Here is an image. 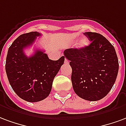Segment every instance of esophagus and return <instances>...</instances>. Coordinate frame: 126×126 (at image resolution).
<instances>
[{"mask_svg":"<svg viewBox=\"0 0 126 126\" xmlns=\"http://www.w3.org/2000/svg\"><path fill=\"white\" fill-rule=\"evenodd\" d=\"M64 64H69V60H68V59H66V58H65V60H64Z\"/></svg>","mask_w":126,"mask_h":126,"instance_id":"obj_1","label":"esophagus"}]
</instances>
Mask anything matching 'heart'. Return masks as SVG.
Instances as JSON below:
<instances>
[{
    "mask_svg": "<svg viewBox=\"0 0 126 126\" xmlns=\"http://www.w3.org/2000/svg\"><path fill=\"white\" fill-rule=\"evenodd\" d=\"M89 45V42L86 38H84L80 42V47H86Z\"/></svg>",
    "mask_w": 126,
    "mask_h": 126,
    "instance_id": "b5f03b06",
    "label": "heart"
}]
</instances>
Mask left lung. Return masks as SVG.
<instances>
[{
  "mask_svg": "<svg viewBox=\"0 0 126 126\" xmlns=\"http://www.w3.org/2000/svg\"><path fill=\"white\" fill-rule=\"evenodd\" d=\"M91 44L81 48L64 50L72 68L71 80L75 93L83 99L95 101L110 92L117 78L119 63L114 47L104 36L85 32Z\"/></svg>",
  "mask_w": 126,
  "mask_h": 126,
  "instance_id": "1",
  "label": "left lung"
}]
</instances>
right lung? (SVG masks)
<instances>
[{"label":"right lung","mask_w":126,"mask_h":126,"mask_svg":"<svg viewBox=\"0 0 126 126\" xmlns=\"http://www.w3.org/2000/svg\"><path fill=\"white\" fill-rule=\"evenodd\" d=\"M40 35L39 32H32L18 37L9 47L5 64L12 89L22 99L32 103L49 95L54 77L64 62V56L52 60L39 49L32 56H27L23 49L32 46Z\"/></svg>","instance_id":"1"}]
</instances>
